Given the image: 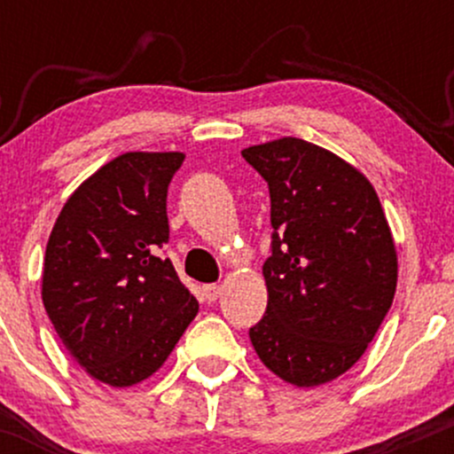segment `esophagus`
<instances>
[{"label":"esophagus","mask_w":454,"mask_h":454,"mask_svg":"<svg viewBox=\"0 0 454 454\" xmlns=\"http://www.w3.org/2000/svg\"><path fill=\"white\" fill-rule=\"evenodd\" d=\"M222 294V286H217V284H209V286H205V296H207V301H217V296Z\"/></svg>","instance_id":"obj_1"}]
</instances>
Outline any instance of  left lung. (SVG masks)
Wrapping results in <instances>:
<instances>
[{
	"label": "left lung",
	"instance_id": "1",
	"mask_svg": "<svg viewBox=\"0 0 454 454\" xmlns=\"http://www.w3.org/2000/svg\"><path fill=\"white\" fill-rule=\"evenodd\" d=\"M269 184L267 314L249 328L269 372L296 388L346 373L397 290V247L372 181L340 155L284 137L243 149Z\"/></svg>",
	"mask_w": 454,
	"mask_h": 454
}]
</instances>
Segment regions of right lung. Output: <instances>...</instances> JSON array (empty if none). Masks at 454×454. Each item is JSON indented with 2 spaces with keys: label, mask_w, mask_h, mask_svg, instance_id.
I'll return each instance as SVG.
<instances>
[{
  "label": "right lung",
  "mask_w": 454,
  "mask_h": 454,
  "mask_svg": "<svg viewBox=\"0 0 454 454\" xmlns=\"http://www.w3.org/2000/svg\"><path fill=\"white\" fill-rule=\"evenodd\" d=\"M181 151H129L67 198L46 243L43 303L67 352L98 382L153 376L198 314L170 258L166 194Z\"/></svg>",
  "instance_id": "obj_1"
}]
</instances>
